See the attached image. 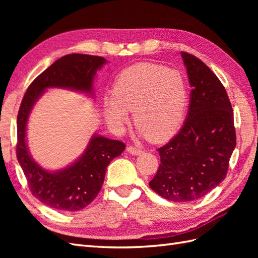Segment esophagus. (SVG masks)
I'll use <instances>...</instances> for the list:
<instances>
[{"mask_svg": "<svg viewBox=\"0 0 258 258\" xmlns=\"http://www.w3.org/2000/svg\"><path fill=\"white\" fill-rule=\"evenodd\" d=\"M126 151H127L130 154H132V155H141L142 153V150H140V149H136V147H133V146H127L126 147Z\"/></svg>", "mask_w": 258, "mask_h": 258, "instance_id": "1", "label": "esophagus"}]
</instances>
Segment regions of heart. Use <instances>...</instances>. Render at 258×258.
Listing matches in <instances>:
<instances>
[{
    "label": "heart",
    "instance_id": "heart-1",
    "mask_svg": "<svg viewBox=\"0 0 258 258\" xmlns=\"http://www.w3.org/2000/svg\"><path fill=\"white\" fill-rule=\"evenodd\" d=\"M188 92L184 76L153 63H138L118 74L112 96L103 98V112L111 127L120 131L133 111L136 127L151 142H162L182 124Z\"/></svg>",
    "mask_w": 258,
    "mask_h": 258
}]
</instances>
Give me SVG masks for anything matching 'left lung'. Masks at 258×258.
I'll use <instances>...</instances> for the list:
<instances>
[{"instance_id":"1","label":"left lung","mask_w":258,"mask_h":258,"mask_svg":"<svg viewBox=\"0 0 258 258\" xmlns=\"http://www.w3.org/2000/svg\"><path fill=\"white\" fill-rule=\"evenodd\" d=\"M191 87L183 127L158 149L150 187L172 202L199 200L225 178L236 146L233 108L221 81L191 54L180 52Z\"/></svg>"}]
</instances>
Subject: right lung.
I'll return each mask as SVG.
<instances>
[{
  "label": "right lung",
  "mask_w": 258,
  "mask_h": 258,
  "mask_svg": "<svg viewBox=\"0 0 258 258\" xmlns=\"http://www.w3.org/2000/svg\"><path fill=\"white\" fill-rule=\"evenodd\" d=\"M106 63L104 57L86 54H69L58 58L32 82L21 103L16 156L32 194L54 210L80 211L94 201L100 193L108 164L122 154L125 144L93 134L78 160L64 168L48 171L34 161L26 143L30 114L47 89H67L94 98L93 84L96 72Z\"/></svg>",
  "instance_id": "add662e5"
}]
</instances>
